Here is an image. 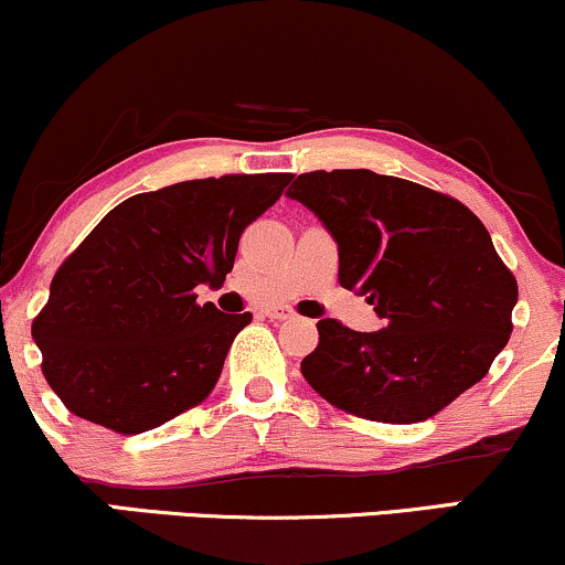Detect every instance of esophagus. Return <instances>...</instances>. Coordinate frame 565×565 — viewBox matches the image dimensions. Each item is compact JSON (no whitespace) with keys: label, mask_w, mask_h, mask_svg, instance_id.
<instances>
[{"label":"esophagus","mask_w":565,"mask_h":565,"mask_svg":"<svg viewBox=\"0 0 565 565\" xmlns=\"http://www.w3.org/2000/svg\"><path fill=\"white\" fill-rule=\"evenodd\" d=\"M263 316L274 318V321H289V318H295V310L284 308V305H268V308H263Z\"/></svg>","instance_id":"esophagus-1"}]
</instances>
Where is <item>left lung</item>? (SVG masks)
I'll return each instance as SVG.
<instances>
[{
	"label": "left lung",
	"mask_w": 565,
	"mask_h": 565,
	"mask_svg": "<svg viewBox=\"0 0 565 565\" xmlns=\"http://www.w3.org/2000/svg\"><path fill=\"white\" fill-rule=\"evenodd\" d=\"M287 194L334 236L339 284L382 318L379 331L318 321L312 390L352 416L416 424L487 376L519 284L463 202L365 168L302 173Z\"/></svg>",
	"instance_id": "left-lung-1"
}]
</instances>
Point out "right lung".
Returning a JSON list of instances; mask_svg holds the SVG:
<instances>
[{"label": "right lung", "instance_id": "right-lung-1", "mask_svg": "<svg viewBox=\"0 0 565 565\" xmlns=\"http://www.w3.org/2000/svg\"><path fill=\"white\" fill-rule=\"evenodd\" d=\"M289 173L221 175L134 194L65 257L33 318L42 371L71 413L118 434L158 429L213 392L253 321L196 302L223 284L242 231Z\"/></svg>", "mask_w": 565, "mask_h": 565}]
</instances>
